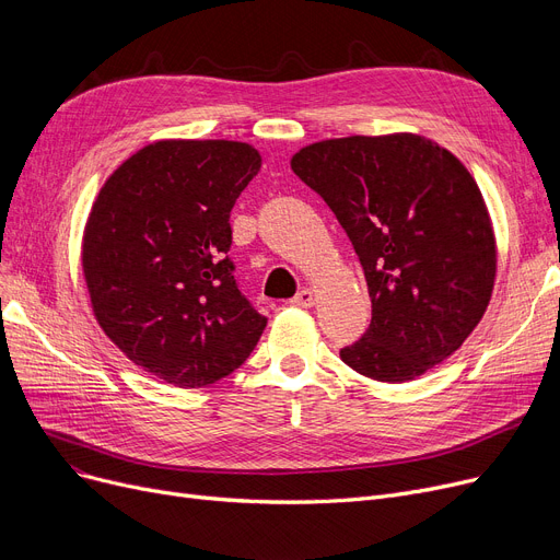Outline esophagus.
<instances>
[{
    "label": "esophagus",
    "instance_id": "esophagus-1",
    "mask_svg": "<svg viewBox=\"0 0 560 560\" xmlns=\"http://www.w3.org/2000/svg\"><path fill=\"white\" fill-rule=\"evenodd\" d=\"M292 304L302 306V308H311L315 304V292L311 288H302L295 298H292Z\"/></svg>",
    "mask_w": 560,
    "mask_h": 560
}]
</instances>
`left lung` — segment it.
Wrapping results in <instances>:
<instances>
[{"label": "left lung", "mask_w": 560, "mask_h": 560, "mask_svg": "<svg viewBox=\"0 0 560 560\" xmlns=\"http://www.w3.org/2000/svg\"><path fill=\"white\" fill-rule=\"evenodd\" d=\"M290 167L327 201L365 272L370 329L340 359L404 384L452 357L481 322L497 272L490 215L467 167L416 133L313 142Z\"/></svg>", "instance_id": "left-lung-1"}]
</instances>
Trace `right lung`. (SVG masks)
<instances>
[{
    "label": "right lung",
    "instance_id": "1",
    "mask_svg": "<svg viewBox=\"0 0 560 560\" xmlns=\"http://www.w3.org/2000/svg\"><path fill=\"white\" fill-rule=\"evenodd\" d=\"M260 170L235 140H159L102 186L81 265L104 334L144 372L203 388L238 370L268 317L233 279L229 215Z\"/></svg>",
    "mask_w": 560,
    "mask_h": 560
}]
</instances>
